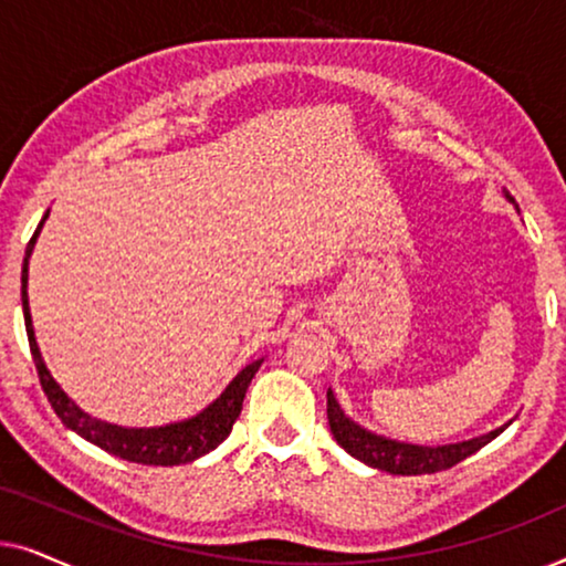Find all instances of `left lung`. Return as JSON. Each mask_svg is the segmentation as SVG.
<instances>
[{
	"mask_svg": "<svg viewBox=\"0 0 566 566\" xmlns=\"http://www.w3.org/2000/svg\"><path fill=\"white\" fill-rule=\"evenodd\" d=\"M327 417H329V430L339 446L345 448L347 453L355 455V459L368 463V467L389 471V474H401V476H417V474H436V471H446L455 467V463L469 459L471 453H476L479 448H484L490 440L500 436L502 430H492L486 436L463 440V443L455 446H409V443H397V440H386L381 436H374V432L363 430L360 424H355L350 417H345L343 409H339L335 394L327 391Z\"/></svg>",
	"mask_w": 566,
	"mask_h": 566,
	"instance_id": "obj_1",
	"label": "left lung"
}]
</instances>
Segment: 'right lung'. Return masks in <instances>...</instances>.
<instances>
[{"label": "right lung", "instance_id": "1", "mask_svg": "<svg viewBox=\"0 0 566 566\" xmlns=\"http://www.w3.org/2000/svg\"><path fill=\"white\" fill-rule=\"evenodd\" d=\"M41 227L43 221L38 223L33 239L28 242L25 260H22V314H25L28 343L35 360L38 378H41L45 397H49L53 412L59 415V420L64 422L66 428H72L76 436H82L84 440H90V443L103 448V451L118 455L123 461L144 463V467H180V463L196 461L208 451H213L219 443H223V440L229 438L231 428H234L239 412H242L247 386H250L254 374H258L260 360L252 363V366H247L242 374L227 386V391H223L221 397L216 399L211 407L203 409L198 417H192V420H185V422L165 424V428H149V430L118 428V424L95 420V417L84 415L82 409L59 389V384L51 378L49 368H45V363L41 358V350H38L35 345L33 319H30V306H28V258L30 252H33L35 237L38 231H41Z\"/></svg>", "mask_w": 566, "mask_h": 566}]
</instances>
